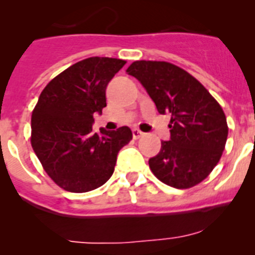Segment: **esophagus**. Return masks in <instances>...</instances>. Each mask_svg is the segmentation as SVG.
I'll list each match as a JSON object with an SVG mask.
<instances>
[{
	"label": "esophagus",
	"instance_id": "obj_1",
	"mask_svg": "<svg viewBox=\"0 0 255 255\" xmlns=\"http://www.w3.org/2000/svg\"><path fill=\"white\" fill-rule=\"evenodd\" d=\"M144 132H141L139 129H132V136H134V139H139L140 136H143Z\"/></svg>",
	"mask_w": 255,
	"mask_h": 255
}]
</instances>
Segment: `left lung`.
I'll return each instance as SVG.
<instances>
[{"instance_id": "left-lung-1", "label": "left lung", "mask_w": 255, "mask_h": 255, "mask_svg": "<svg viewBox=\"0 0 255 255\" xmlns=\"http://www.w3.org/2000/svg\"><path fill=\"white\" fill-rule=\"evenodd\" d=\"M126 73L140 82L159 114L171 115L170 140L149 158L154 176L166 185L188 189L208 176L227 140L226 116L194 76L164 61H135Z\"/></svg>"}]
</instances>
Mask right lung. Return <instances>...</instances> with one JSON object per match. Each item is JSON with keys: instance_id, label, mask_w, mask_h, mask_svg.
<instances>
[{"instance_id": "1", "label": "right lung", "mask_w": 255, "mask_h": 255, "mask_svg": "<svg viewBox=\"0 0 255 255\" xmlns=\"http://www.w3.org/2000/svg\"><path fill=\"white\" fill-rule=\"evenodd\" d=\"M124 60L89 57L52 79L31 114V147L53 181L71 193L102 186L112 176L117 154L132 139L128 126L94 132L108 83Z\"/></svg>"}]
</instances>
